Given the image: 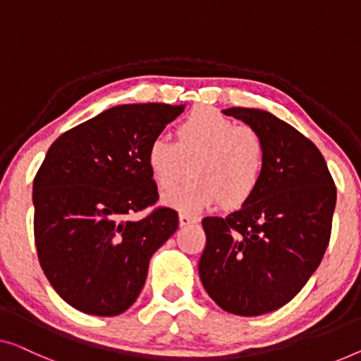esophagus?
<instances>
[{
  "instance_id": "obj_1",
  "label": "esophagus",
  "mask_w": 361,
  "mask_h": 361,
  "mask_svg": "<svg viewBox=\"0 0 361 361\" xmlns=\"http://www.w3.org/2000/svg\"><path fill=\"white\" fill-rule=\"evenodd\" d=\"M179 223H180V226H190V224L198 223V218L192 216V215H187V213H180Z\"/></svg>"
}]
</instances>
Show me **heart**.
I'll return each mask as SVG.
<instances>
[{
    "label": "heart",
    "mask_w": 361,
    "mask_h": 361,
    "mask_svg": "<svg viewBox=\"0 0 361 361\" xmlns=\"http://www.w3.org/2000/svg\"><path fill=\"white\" fill-rule=\"evenodd\" d=\"M146 163L163 190H171L190 163L192 177L164 197L168 205L195 212L219 202L234 208L259 189L267 166V148L252 128L239 127L223 114L202 107L180 120L177 142L166 135L151 140Z\"/></svg>",
    "instance_id": "1"
}]
</instances>
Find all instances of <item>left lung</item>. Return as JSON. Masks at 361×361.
I'll return each instance as SVG.
<instances>
[{"label":"left lung","mask_w":361,"mask_h":361,"mask_svg":"<svg viewBox=\"0 0 361 361\" xmlns=\"http://www.w3.org/2000/svg\"><path fill=\"white\" fill-rule=\"evenodd\" d=\"M262 137L267 166L247 202L202 219L203 288L221 310L260 316L285 306L319 267L331 239L337 189L316 145L260 109H224Z\"/></svg>","instance_id":"1"}]
</instances>
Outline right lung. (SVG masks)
<instances>
[{
	"label": "right lung",
	"mask_w": 361,
	"mask_h": 361,
	"mask_svg": "<svg viewBox=\"0 0 361 361\" xmlns=\"http://www.w3.org/2000/svg\"><path fill=\"white\" fill-rule=\"evenodd\" d=\"M185 106L123 104L68 130L47 151L32 187L40 267L68 305L117 316L137 301L149 259L176 233L179 216L156 208L146 163L151 140Z\"/></svg>",
	"instance_id": "1"
}]
</instances>
